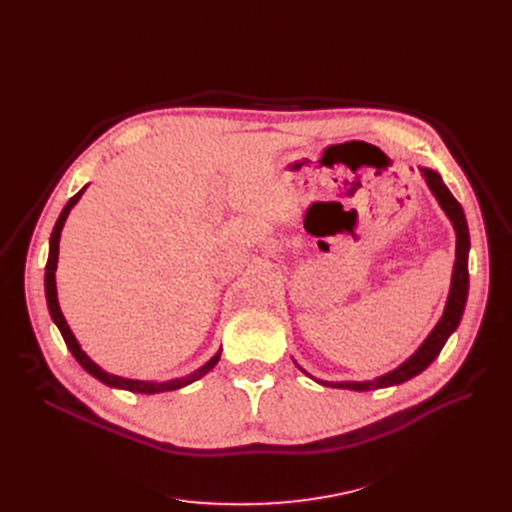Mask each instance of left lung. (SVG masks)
Listing matches in <instances>:
<instances>
[{
  "instance_id": "8db88e82",
  "label": "left lung",
  "mask_w": 512,
  "mask_h": 512,
  "mask_svg": "<svg viewBox=\"0 0 512 512\" xmlns=\"http://www.w3.org/2000/svg\"><path fill=\"white\" fill-rule=\"evenodd\" d=\"M419 172H421L425 184L429 186V191H432V195L436 197L438 205L446 213V218L450 220V224L454 228V234H456L450 290H448V299H446L442 317L438 319V324L432 328V332L425 336V340L419 344L417 351L407 361H402L396 369H392L384 375H378V378H373V380H361V382L317 380V378H313L311 373H307L297 361H294V365H297L307 375V378L315 380L321 386L367 392V390H378V388H390V386L405 384L434 363V359L440 355V351L444 348L446 340L456 332V328H459V324H461L463 313H465V305H467V294H469V249H471L465 211H463L461 203L452 197V193L448 191V186L444 184V180L438 172L429 170V168H419Z\"/></svg>"
}]
</instances>
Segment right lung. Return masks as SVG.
<instances>
[{"mask_svg":"<svg viewBox=\"0 0 512 512\" xmlns=\"http://www.w3.org/2000/svg\"><path fill=\"white\" fill-rule=\"evenodd\" d=\"M85 184L80 191L66 203V207L62 209L60 218L56 222V226H53V232H51V238H49V257H47V265H45V299H47V309H49V315L53 319V324L58 326L68 351L72 353V357L80 363V367H83L87 373H91L93 378H97L99 382H103L105 386L110 388H120V390H128V392H137V394H159V392H170V390H180L188 384H193L197 380H201L205 373H209L215 365H218L220 361V355H222V348L218 353H215L205 365H201L199 369H195L193 373L188 375H182V378H174V380H166V382H157V380H130V378H122V375H114L110 371H105L103 367H99L85 351L83 346L78 344L76 336L72 334L68 321L60 309V301H58V286H56V270H58V257H60V236H62V230H64V224L68 220V215L72 211V207L80 201V197H83V193L87 191Z\"/></svg>","mask_w":512,"mask_h":512,"instance_id":"obj_1","label":"right lung"}]
</instances>
